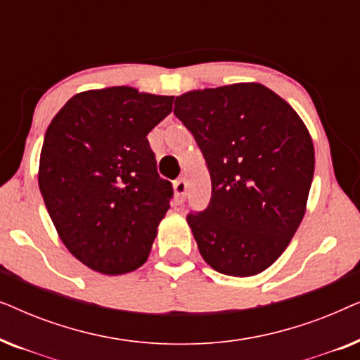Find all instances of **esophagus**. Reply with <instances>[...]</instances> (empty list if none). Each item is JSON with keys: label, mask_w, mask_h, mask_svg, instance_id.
Masks as SVG:
<instances>
[{"label": "esophagus", "mask_w": 360, "mask_h": 360, "mask_svg": "<svg viewBox=\"0 0 360 360\" xmlns=\"http://www.w3.org/2000/svg\"><path fill=\"white\" fill-rule=\"evenodd\" d=\"M186 188H188V184H186L185 179H179L174 181V191L176 195V198H179L180 201L184 200V196L186 193Z\"/></svg>", "instance_id": "34e87169"}]
</instances>
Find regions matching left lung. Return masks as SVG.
<instances>
[{
    "label": "left lung",
    "instance_id": "8db88e82",
    "mask_svg": "<svg viewBox=\"0 0 360 360\" xmlns=\"http://www.w3.org/2000/svg\"><path fill=\"white\" fill-rule=\"evenodd\" d=\"M211 176L208 208L186 216L216 272L250 277L277 260L304 216L314 174L309 132L287 101L260 83L175 98Z\"/></svg>",
    "mask_w": 360,
    "mask_h": 360
}]
</instances>
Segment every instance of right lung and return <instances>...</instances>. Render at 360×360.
Listing matches in <instances>:
<instances>
[{
  "mask_svg": "<svg viewBox=\"0 0 360 360\" xmlns=\"http://www.w3.org/2000/svg\"><path fill=\"white\" fill-rule=\"evenodd\" d=\"M172 103L131 86L90 90L47 127L39 188L62 243L95 272L127 274L149 257L174 188L157 174L147 134Z\"/></svg>",
  "mask_w": 360,
  "mask_h": 360,
  "instance_id": "add662e5",
  "label": "right lung"
}]
</instances>
